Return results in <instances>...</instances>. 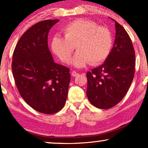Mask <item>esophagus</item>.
Segmentation results:
<instances>
[{
	"mask_svg": "<svg viewBox=\"0 0 148 148\" xmlns=\"http://www.w3.org/2000/svg\"><path fill=\"white\" fill-rule=\"evenodd\" d=\"M71 75H72V76H73V77H76V76L79 75V73H78L77 72L75 71H73Z\"/></svg>",
	"mask_w": 148,
	"mask_h": 148,
	"instance_id": "1",
	"label": "esophagus"
}]
</instances>
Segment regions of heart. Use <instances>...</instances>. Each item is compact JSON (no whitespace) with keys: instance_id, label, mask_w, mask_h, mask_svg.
<instances>
[{"instance_id":"1","label":"heart","mask_w":148,"mask_h":148,"mask_svg":"<svg viewBox=\"0 0 148 148\" xmlns=\"http://www.w3.org/2000/svg\"><path fill=\"white\" fill-rule=\"evenodd\" d=\"M64 36L52 38V51L64 62H68L75 48L78 50L70 63L81 68L90 62L98 65L104 62L112 48L113 38L110 30L98 26L94 21L81 19L69 23L63 29Z\"/></svg>"}]
</instances>
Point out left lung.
<instances>
[{
  "label": "left lung",
  "instance_id": "left-lung-1",
  "mask_svg": "<svg viewBox=\"0 0 148 148\" xmlns=\"http://www.w3.org/2000/svg\"><path fill=\"white\" fill-rule=\"evenodd\" d=\"M112 20L116 36L110 53L104 64L87 73V96L91 104L101 109L112 108L121 102L135 74V54L132 42L123 26Z\"/></svg>",
  "mask_w": 148,
  "mask_h": 148
}]
</instances>
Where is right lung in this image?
<instances>
[{"instance_id":"add662e5","label":"right lung","mask_w":148,"mask_h":148,"mask_svg":"<svg viewBox=\"0 0 148 148\" xmlns=\"http://www.w3.org/2000/svg\"><path fill=\"white\" fill-rule=\"evenodd\" d=\"M58 19L32 26L18 41L12 71L20 95L32 108L54 114L65 104L71 80L69 69L54 62L48 46L50 29Z\"/></svg>"}]
</instances>
